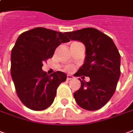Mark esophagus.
<instances>
[{
  "instance_id": "esophagus-1",
  "label": "esophagus",
  "mask_w": 133,
  "mask_h": 133,
  "mask_svg": "<svg viewBox=\"0 0 133 133\" xmlns=\"http://www.w3.org/2000/svg\"><path fill=\"white\" fill-rule=\"evenodd\" d=\"M74 78V77L72 75H67V77H66V79L67 80H70V79H72Z\"/></svg>"
}]
</instances>
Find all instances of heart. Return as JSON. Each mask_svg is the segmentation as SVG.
Returning <instances> with one entry per match:
<instances>
[{"mask_svg":"<svg viewBox=\"0 0 133 133\" xmlns=\"http://www.w3.org/2000/svg\"><path fill=\"white\" fill-rule=\"evenodd\" d=\"M66 69L67 71H71V70L73 69V67H72V66H67V67L66 68Z\"/></svg>","mask_w":133,"mask_h":133,"instance_id":"obj_1","label":"heart"}]
</instances>
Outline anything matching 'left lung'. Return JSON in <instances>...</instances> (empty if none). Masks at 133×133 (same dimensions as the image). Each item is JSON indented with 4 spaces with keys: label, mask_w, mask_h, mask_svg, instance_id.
<instances>
[{
    "label": "left lung",
    "mask_w": 133,
    "mask_h": 133,
    "mask_svg": "<svg viewBox=\"0 0 133 133\" xmlns=\"http://www.w3.org/2000/svg\"><path fill=\"white\" fill-rule=\"evenodd\" d=\"M69 39L85 46L84 64L76 75L89 77V82L79 78L80 88L74 93L79 107L88 111L98 110L111 99L120 76V54L112 39L95 28L66 32Z\"/></svg>",
    "instance_id": "obj_1"
}]
</instances>
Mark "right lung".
Wrapping results in <instances>:
<instances>
[{
    "instance_id": "right-lung-1",
    "label": "right lung",
    "mask_w": 133,
    "mask_h": 133,
    "mask_svg": "<svg viewBox=\"0 0 133 133\" xmlns=\"http://www.w3.org/2000/svg\"><path fill=\"white\" fill-rule=\"evenodd\" d=\"M69 41L62 32L44 27L24 32L17 38L11 54V75L25 107L42 111L53 103L57 88L67 76L60 71L48 75L42 69L43 63L60 44Z\"/></svg>"
}]
</instances>
